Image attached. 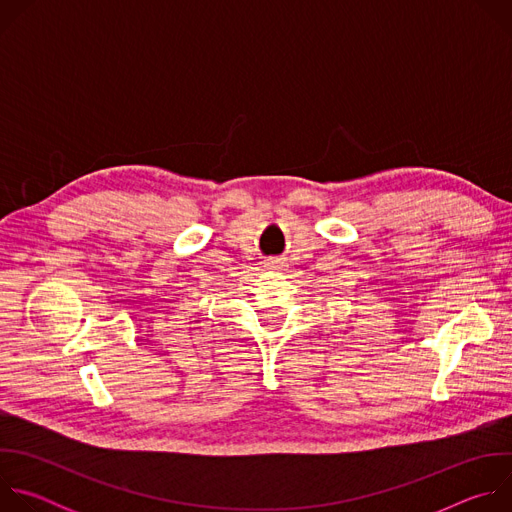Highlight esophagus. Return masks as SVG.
Returning a JSON list of instances; mask_svg holds the SVG:
<instances>
[{
    "label": "esophagus",
    "mask_w": 512,
    "mask_h": 512,
    "mask_svg": "<svg viewBox=\"0 0 512 512\" xmlns=\"http://www.w3.org/2000/svg\"><path fill=\"white\" fill-rule=\"evenodd\" d=\"M265 269H281V261L269 259V261H265Z\"/></svg>",
    "instance_id": "1"
}]
</instances>
